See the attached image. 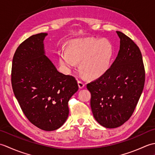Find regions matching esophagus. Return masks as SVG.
I'll list each match as a JSON object with an SVG mask.
<instances>
[{
    "label": "esophagus",
    "instance_id": "obj_1",
    "mask_svg": "<svg viewBox=\"0 0 155 155\" xmlns=\"http://www.w3.org/2000/svg\"><path fill=\"white\" fill-rule=\"evenodd\" d=\"M78 87L80 88H83L85 85L83 82H82L81 81H78Z\"/></svg>",
    "mask_w": 155,
    "mask_h": 155
}]
</instances>
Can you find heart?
I'll use <instances>...</instances> for the list:
<instances>
[{
    "label": "heart",
    "instance_id": "1",
    "mask_svg": "<svg viewBox=\"0 0 155 155\" xmlns=\"http://www.w3.org/2000/svg\"><path fill=\"white\" fill-rule=\"evenodd\" d=\"M113 47L107 40L93 38L74 39L68 50L59 54V61L67 72L74 68L80 62V68L91 78L101 77L109 68Z\"/></svg>",
    "mask_w": 155,
    "mask_h": 155
}]
</instances>
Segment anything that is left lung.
I'll use <instances>...</instances> for the list:
<instances>
[{
    "instance_id": "left-lung-1",
    "label": "left lung",
    "mask_w": 155,
    "mask_h": 155,
    "mask_svg": "<svg viewBox=\"0 0 155 155\" xmlns=\"http://www.w3.org/2000/svg\"><path fill=\"white\" fill-rule=\"evenodd\" d=\"M120 50L105 73L87 84L91 107L98 123L117 128L129 119L144 88L145 71L142 54L133 40L120 31Z\"/></svg>"
}]
</instances>
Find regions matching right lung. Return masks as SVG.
I'll list each match as a JSON object with an SVG mask.
<instances>
[{
  "label": "right lung",
  "instance_id": "add662e5",
  "mask_svg": "<svg viewBox=\"0 0 155 155\" xmlns=\"http://www.w3.org/2000/svg\"><path fill=\"white\" fill-rule=\"evenodd\" d=\"M47 35H32L18 46L12 59L11 83L28 120L42 130L51 131L67 119L68 101L78 86L74 77L59 72L45 56Z\"/></svg>",
  "mask_w": 155,
  "mask_h": 155
}]
</instances>
